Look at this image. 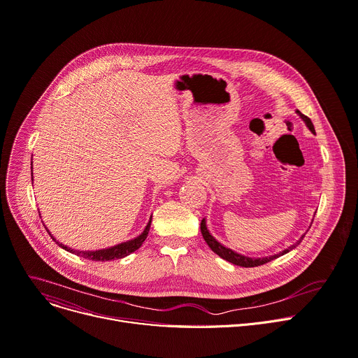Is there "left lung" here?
Here are the masks:
<instances>
[{
    "instance_id": "obj_1",
    "label": "left lung",
    "mask_w": 358,
    "mask_h": 358,
    "mask_svg": "<svg viewBox=\"0 0 358 358\" xmlns=\"http://www.w3.org/2000/svg\"><path fill=\"white\" fill-rule=\"evenodd\" d=\"M297 114L304 120V122H306L307 127L310 128V131H311V133H315V129H314V125H313L311 120H310L307 115L301 114L299 110H297ZM201 234H203L206 243L208 244V247H210L217 255H220L221 258L227 259V262H229V263H233L234 266H240V267H257V266H263V264L271 262V259L278 258L280 255H284V254L288 252L289 250L296 248V245H299V244L301 243V240L304 238V236H303L301 240L297 241V244L288 247L287 250H284V251H281V252H278V254H274V255H270V257H263V258H252V257H245V255H243V254H238V252L233 251L231 248H227V247H224L222 244H220V243L210 234V231L207 230L206 218L201 220Z\"/></svg>"
}]
</instances>
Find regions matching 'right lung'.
Listing matches in <instances>:
<instances>
[{
    "label": "right lung",
    "mask_w": 358,
    "mask_h": 358,
    "mask_svg": "<svg viewBox=\"0 0 358 358\" xmlns=\"http://www.w3.org/2000/svg\"><path fill=\"white\" fill-rule=\"evenodd\" d=\"M31 170H32V167H31ZM31 176H32V173H31ZM150 225H151V218H150L147 227L144 229V231H143L138 237H136L134 240H129V241H127V243H121V244H118V245H114V247H110V248H104V250H96V251H77V250H71V248H69V247H66V245L59 244V243L50 234V231H48V234L51 236V238H52L59 247H62L64 250H67V251H70V252H73V254H77V255H80V257H83V258L92 259V262H111V259L122 258V257H125V255H128V254L134 252L136 250H138V248L141 247V244L145 241L147 236H148Z\"/></svg>",
    "instance_id": "right-lung-1"
}]
</instances>
